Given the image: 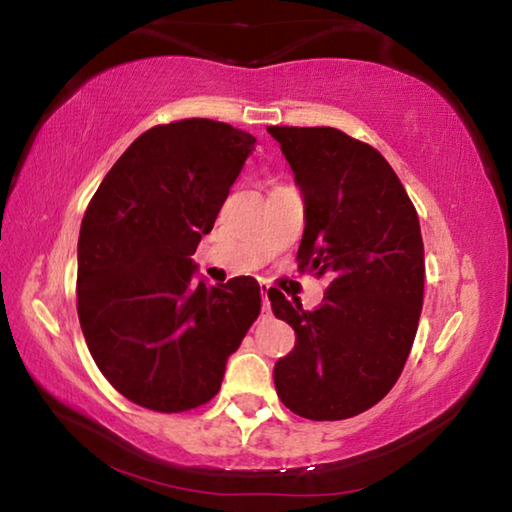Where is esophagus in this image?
I'll use <instances>...</instances> for the list:
<instances>
[{
	"instance_id": "1",
	"label": "esophagus",
	"mask_w": 512,
	"mask_h": 512,
	"mask_svg": "<svg viewBox=\"0 0 512 512\" xmlns=\"http://www.w3.org/2000/svg\"><path fill=\"white\" fill-rule=\"evenodd\" d=\"M268 293H271V287H268V284H262V302H264V311L271 309V302H268Z\"/></svg>"
}]
</instances>
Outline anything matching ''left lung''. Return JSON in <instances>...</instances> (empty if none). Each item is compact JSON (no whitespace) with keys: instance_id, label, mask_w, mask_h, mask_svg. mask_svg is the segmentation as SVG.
I'll return each mask as SVG.
<instances>
[{"instance_id":"obj_1","label":"left lung","mask_w":512,"mask_h":512,"mask_svg":"<svg viewBox=\"0 0 512 512\" xmlns=\"http://www.w3.org/2000/svg\"><path fill=\"white\" fill-rule=\"evenodd\" d=\"M305 203L300 268L327 277L314 311L271 289L296 345L273 368L282 404L343 420L391 391L418 332L424 246L418 212L384 155L336 128L268 126Z\"/></svg>"}]
</instances>
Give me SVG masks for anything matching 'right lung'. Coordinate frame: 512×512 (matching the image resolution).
I'll list each match as a JSON object with an SVG mask.
<instances>
[{"mask_svg": "<svg viewBox=\"0 0 512 512\" xmlns=\"http://www.w3.org/2000/svg\"><path fill=\"white\" fill-rule=\"evenodd\" d=\"M253 151L255 137L223 121L155 126L85 210L76 277L85 343L103 377L144 409L210 402L259 316L257 280L210 287L192 259Z\"/></svg>", "mask_w": 512, "mask_h": 512, "instance_id": "right-lung-1", "label": "right lung"}]
</instances>
